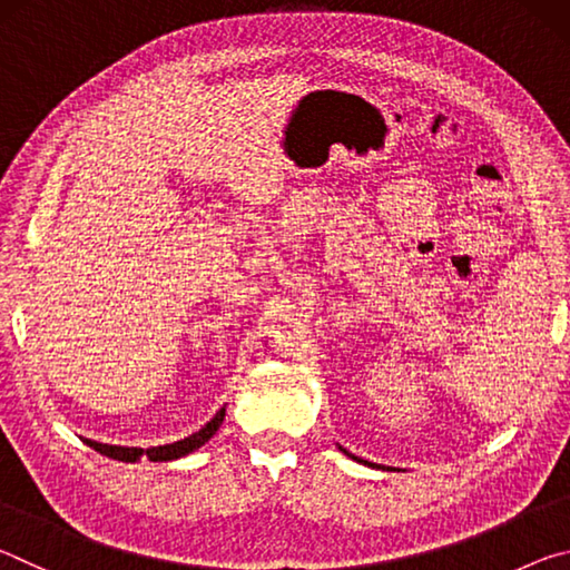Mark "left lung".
<instances>
[{"instance_id":"left-lung-1","label":"left lung","mask_w":570,"mask_h":570,"mask_svg":"<svg viewBox=\"0 0 570 570\" xmlns=\"http://www.w3.org/2000/svg\"><path fill=\"white\" fill-rule=\"evenodd\" d=\"M340 450H342V452H344V455H346V458H352V460H356V458H354V455H352V452H346V450H344V448H340ZM356 462H364V465H370V462H366V460H356ZM372 468H374V465H372Z\"/></svg>"}]
</instances>
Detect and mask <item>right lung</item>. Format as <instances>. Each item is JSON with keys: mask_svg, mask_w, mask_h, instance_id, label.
I'll return each instance as SVG.
<instances>
[{"mask_svg": "<svg viewBox=\"0 0 570 570\" xmlns=\"http://www.w3.org/2000/svg\"><path fill=\"white\" fill-rule=\"evenodd\" d=\"M226 417V407H220L214 420L206 422L204 428H200L198 432H193V435L183 438L178 442H170V445H158V448H125V445H108V442H95V440H88L82 438V442L92 450H98L100 455L105 458H112V460H120V462H138L140 458H148L153 462H170V460H178V458H186L190 455L193 450L204 448L206 442L216 435L220 422H224Z\"/></svg>", "mask_w": 570, "mask_h": 570, "instance_id": "add662e5", "label": "right lung"}]
</instances>
